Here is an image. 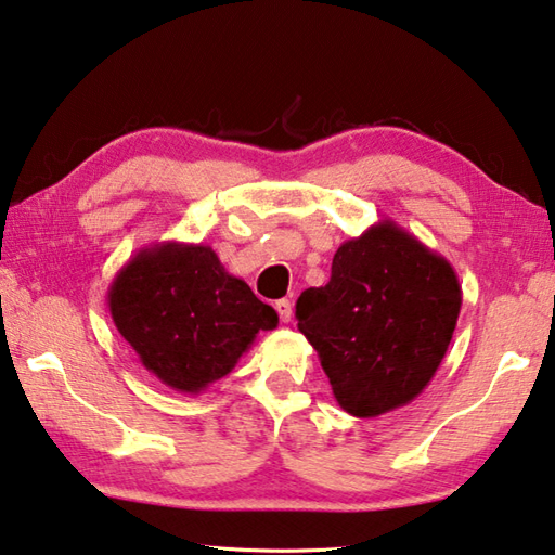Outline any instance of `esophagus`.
Segmentation results:
<instances>
[{
	"mask_svg": "<svg viewBox=\"0 0 555 555\" xmlns=\"http://www.w3.org/2000/svg\"><path fill=\"white\" fill-rule=\"evenodd\" d=\"M274 308H276V312H279V320L281 322H291V318H293V306H291V300H276L274 302Z\"/></svg>",
	"mask_w": 555,
	"mask_h": 555,
	"instance_id": "1",
	"label": "esophagus"
}]
</instances>
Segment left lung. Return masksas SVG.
<instances>
[{
  "label": "left lung",
  "instance_id": "obj_1",
  "mask_svg": "<svg viewBox=\"0 0 555 555\" xmlns=\"http://www.w3.org/2000/svg\"><path fill=\"white\" fill-rule=\"evenodd\" d=\"M460 308L448 259L395 221H379L336 249L330 284L302 291L296 318L339 406L373 418L426 389Z\"/></svg>",
  "mask_w": 555,
  "mask_h": 555
}]
</instances>
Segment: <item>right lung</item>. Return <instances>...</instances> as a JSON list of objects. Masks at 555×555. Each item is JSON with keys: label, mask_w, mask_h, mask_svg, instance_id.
<instances>
[{"label": "right lung", "mask_w": 555, "mask_h": 555, "mask_svg": "<svg viewBox=\"0 0 555 555\" xmlns=\"http://www.w3.org/2000/svg\"><path fill=\"white\" fill-rule=\"evenodd\" d=\"M117 332L141 365L182 395H199L233 371L276 310L228 274L209 245L139 249L107 288Z\"/></svg>", "instance_id": "add662e5"}]
</instances>
